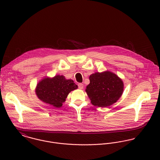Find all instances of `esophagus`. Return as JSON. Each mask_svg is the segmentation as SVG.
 I'll use <instances>...</instances> for the list:
<instances>
[{
    "label": "esophagus",
    "mask_w": 160,
    "mask_h": 160,
    "mask_svg": "<svg viewBox=\"0 0 160 160\" xmlns=\"http://www.w3.org/2000/svg\"><path fill=\"white\" fill-rule=\"evenodd\" d=\"M78 88H79V89H82L83 88H84V86H83V84H82V83H79V84H78Z\"/></svg>",
    "instance_id": "1"
}]
</instances>
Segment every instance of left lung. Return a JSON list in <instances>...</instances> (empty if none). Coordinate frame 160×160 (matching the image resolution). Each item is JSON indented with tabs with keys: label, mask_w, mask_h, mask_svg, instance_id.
<instances>
[{
	"label": "left lung",
	"mask_w": 160,
	"mask_h": 160,
	"mask_svg": "<svg viewBox=\"0 0 160 160\" xmlns=\"http://www.w3.org/2000/svg\"><path fill=\"white\" fill-rule=\"evenodd\" d=\"M90 84L86 87L92 105L107 107L115 103L123 92V82L115 74L105 71L95 72L89 76Z\"/></svg>",
	"instance_id": "8db88e82"
}]
</instances>
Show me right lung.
<instances>
[{
	"label": "right lung",
	"mask_w": 160,
	"mask_h": 160,
	"mask_svg": "<svg viewBox=\"0 0 160 160\" xmlns=\"http://www.w3.org/2000/svg\"><path fill=\"white\" fill-rule=\"evenodd\" d=\"M77 88L78 86L72 80H67L63 76L57 75L52 79L45 78L40 81L36 92L38 98L44 102L60 108L69 93Z\"/></svg>",
	"instance_id": "obj_1"
}]
</instances>
